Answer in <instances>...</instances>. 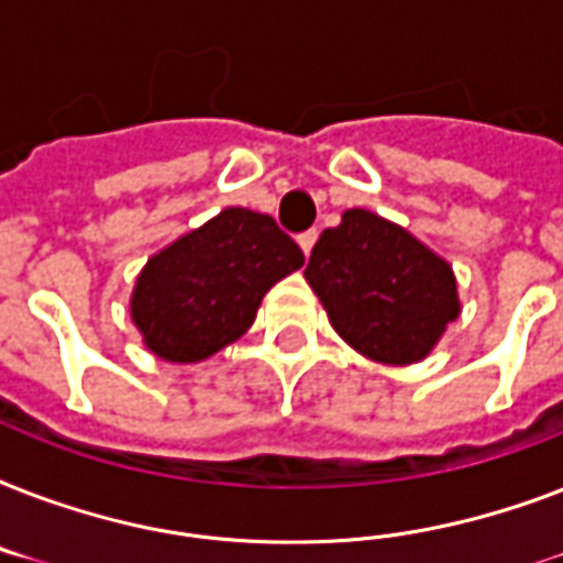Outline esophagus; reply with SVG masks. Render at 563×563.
Here are the masks:
<instances>
[{
  "label": "esophagus",
  "mask_w": 563,
  "mask_h": 563,
  "mask_svg": "<svg viewBox=\"0 0 563 563\" xmlns=\"http://www.w3.org/2000/svg\"><path fill=\"white\" fill-rule=\"evenodd\" d=\"M298 242H300V247H303V254L309 256V251H312V247H316V242H318V230L316 228L303 230V233L298 236Z\"/></svg>",
  "instance_id": "obj_1"
}]
</instances>
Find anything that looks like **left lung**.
<instances>
[{
    "label": "left lung",
    "instance_id": "obj_1",
    "mask_svg": "<svg viewBox=\"0 0 563 563\" xmlns=\"http://www.w3.org/2000/svg\"><path fill=\"white\" fill-rule=\"evenodd\" d=\"M303 277L335 333L385 365L423 360L459 318L450 265L368 210H347L321 233Z\"/></svg>",
    "mask_w": 563,
    "mask_h": 563
}]
</instances>
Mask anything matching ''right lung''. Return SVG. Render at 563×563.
<instances>
[{
	"instance_id": "1",
	"label": "right lung",
	"mask_w": 563,
	"mask_h": 563,
	"mask_svg": "<svg viewBox=\"0 0 563 563\" xmlns=\"http://www.w3.org/2000/svg\"><path fill=\"white\" fill-rule=\"evenodd\" d=\"M300 265L303 251L272 216L228 207L148 260L131 316L161 360L201 362L236 342L265 291Z\"/></svg>"
}]
</instances>
